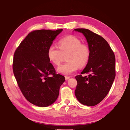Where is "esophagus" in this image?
<instances>
[{
	"instance_id": "obj_1",
	"label": "esophagus",
	"mask_w": 130,
	"mask_h": 130,
	"mask_svg": "<svg viewBox=\"0 0 130 130\" xmlns=\"http://www.w3.org/2000/svg\"><path fill=\"white\" fill-rule=\"evenodd\" d=\"M65 80H69V79L70 78V77L65 76Z\"/></svg>"
}]
</instances>
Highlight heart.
<instances>
[{
    "label": "heart",
    "mask_w": 130,
    "mask_h": 130,
    "mask_svg": "<svg viewBox=\"0 0 130 130\" xmlns=\"http://www.w3.org/2000/svg\"><path fill=\"white\" fill-rule=\"evenodd\" d=\"M59 49L55 45H51L48 49L47 56L50 61L58 66L67 56L68 62L57 68V72L65 75L74 73L79 67L87 64L89 58V49L87 45L81 44L80 39L73 36H69L58 42Z\"/></svg>",
    "instance_id": "1"
}]
</instances>
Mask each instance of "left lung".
Here are the masks:
<instances>
[{
    "mask_svg": "<svg viewBox=\"0 0 130 130\" xmlns=\"http://www.w3.org/2000/svg\"><path fill=\"white\" fill-rule=\"evenodd\" d=\"M74 31L84 36L90 52L87 64L81 73L90 74L75 77L77 85L74 93L81 104L94 106L104 99L112 85L115 77V54L102 37L85 28Z\"/></svg>",
    "mask_w": 130,
    "mask_h": 130,
    "instance_id": "left-lung-1",
    "label": "left lung"
}]
</instances>
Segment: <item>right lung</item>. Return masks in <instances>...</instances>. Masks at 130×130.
<instances>
[{
  "label": "right lung",
  "mask_w": 130,
  "mask_h": 130,
  "mask_svg": "<svg viewBox=\"0 0 130 130\" xmlns=\"http://www.w3.org/2000/svg\"><path fill=\"white\" fill-rule=\"evenodd\" d=\"M62 30L33 31L15 52L12 66L15 77L25 98L37 106L53 104L65 81L64 76L56 73L47 56L48 49Z\"/></svg>",
  "instance_id": "obj_1"
}]
</instances>
